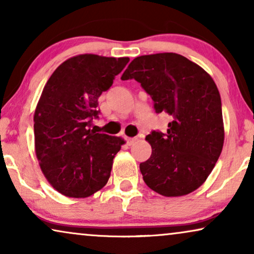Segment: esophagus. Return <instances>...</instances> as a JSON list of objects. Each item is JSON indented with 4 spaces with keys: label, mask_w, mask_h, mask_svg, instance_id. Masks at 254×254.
I'll return each mask as SVG.
<instances>
[{
    "label": "esophagus",
    "mask_w": 254,
    "mask_h": 254,
    "mask_svg": "<svg viewBox=\"0 0 254 254\" xmlns=\"http://www.w3.org/2000/svg\"><path fill=\"white\" fill-rule=\"evenodd\" d=\"M136 141H137V137H128L127 138V144L128 145H133Z\"/></svg>",
    "instance_id": "34e87169"
}]
</instances>
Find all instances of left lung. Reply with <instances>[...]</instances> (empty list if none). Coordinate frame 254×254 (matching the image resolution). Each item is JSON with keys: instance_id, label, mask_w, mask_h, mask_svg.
I'll return each instance as SVG.
<instances>
[{"instance_id": "obj_1", "label": "left lung", "mask_w": 254, "mask_h": 254, "mask_svg": "<svg viewBox=\"0 0 254 254\" xmlns=\"http://www.w3.org/2000/svg\"><path fill=\"white\" fill-rule=\"evenodd\" d=\"M134 78L154 100L156 113H168L166 133L152 130L150 158L140 164L144 183L164 196L186 195L213 171L224 142L222 103L213 78L200 65L176 53L135 58L121 76Z\"/></svg>"}]
</instances>
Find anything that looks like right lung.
<instances>
[{"instance_id":"right-lung-1","label":"right lung","mask_w":254,"mask_h":254,"mask_svg":"<svg viewBox=\"0 0 254 254\" xmlns=\"http://www.w3.org/2000/svg\"><path fill=\"white\" fill-rule=\"evenodd\" d=\"M129 58L81 54L55 69L34 112V144L40 169L59 193L88 197L109 182L113 158L125 141L90 129L98 98Z\"/></svg>"}]
</instances>
